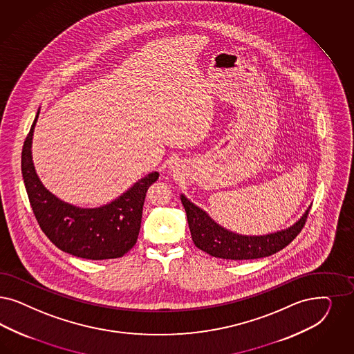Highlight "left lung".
I'll return each instance as SVG.
<instances>
[{
	"label": "left lung",
	"mask_w": 354,
	"mask_h": 354,
	"mask_svg": "<svg viewBox=\"0 0 354 354\" xmlns=\"http://www.w3.org/2000/svg\"><path fill=\"white\" fill-rule=\"evenodd\" d=\"M180 198L196 247L210 257L227 260H251L279 252L292 243V239L304 229L311 209L308 207L302 218L286 230L261 236H245L221 227L204 210L194 205L188 198L183 195Z\"/></svg>",
	"instance_id": "1"
}]
</instances>
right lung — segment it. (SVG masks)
Listing matches in <instances>:
<instances>
[{
  "label": "right lung",
  "mask_w": 354,
  "mask_h": 354,
  "mask_svg": "<svg viewBox=\"0 0 354 354\" xmlns=\"http://www.w3.org/2000/svg\"><path fill=\"white\" fill-rule=\"evenodd\" d=\"M37 116L22 149V176L34 216L49 241L64 252L88 260L122 257L133 247L141 227L147 189L157 182L151 172L106 207L81 209L60 201L40 183L31 159Z\"/></svg>",
  "instance_id": "add662e5"
}]
</instances>
